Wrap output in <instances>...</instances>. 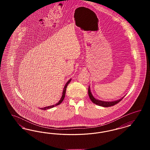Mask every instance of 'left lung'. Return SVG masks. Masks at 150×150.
Segmentation results:
<instances>
[{"instance_id":"1","label":"left lung","mask_w":150,"mask_h":150,"mask_svg":"<svg viewBox=\"0 0 150 150\" xmlns=\"http://www.w3.org/2000/svg\"><path fill=\"white\" fill-rule=\"evenodd\" d=\"M88 94H89V97L90 99L92 100V102H93V103H94V104H96V105L100 106L106 107L112 106H114L115 105L118 103L124 97H123L122 98H121L120 99L116 100H114V101H103V100H97V99H96L93 97L92 94L91 93V89H90L89 86V88H88Z\"/></svg>"}]
</instances>
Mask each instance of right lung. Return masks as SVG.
<instances>
[{
	"mask_svg": "<svg viewBox=\"0 0 150 150\" xmlns=\"http://www.w3.org/2000/svg\"><path fill=\"white\" fill-rule=\"evenodd\" d=\"M71 79H70V80H69L66 83V84H65V86H64V90H63V92H62V97H61V99H60V100H59V102H57V103H56V105H52V106H47V107H44V108H41V109H42V110H47V109H50V108H53V107H54V106H56L57 105H59L60 103H62V102L63 101V100L64 99V97H65V94H66V88H67V86H68V84L70 83V82L71 81Z\"/></svg>",
	"mask_w": 150,
	"mask_h": 150,
	"instance_id": "add662e5",
	"label": "right lung"
}]
</instances>
